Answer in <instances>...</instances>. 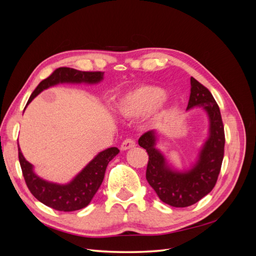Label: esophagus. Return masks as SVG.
I'll return each mask as SVG.
<instances>
[{
  "instance_id": "obj_1",
  "label": "esophagus",
  "mask_w": 256,
  "mask_h": 256,
  "mask_svg": "<svg viewBox=\"0 0 256 256\" xmlns=\"http://www.w3.org/2000/svg\"><path fill=\"white\" fill-rule=\"evenodd\" d=\"M136 146V142L132 140V138H126V140H124L122 145H120V150H126L129 148H132V147Z\"/></svg>"
}]
</instances>
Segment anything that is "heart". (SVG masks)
<instances>
[{"instance_id":"obj_1","label":"heart","mask_w":256,"mask_h":256,"mask_svg":"<svg viewBox=\"0 0 256 256\" xmlns=\"http://www.w3.org/2000/svg\"><path fill=\"white\" fill-rule=\"evenodd\" d=\"M164 90L154 85H141L129 90L118 102V109L127 118H138L148 112L158 113L164 102Z\"/></svg>"}]
</instances>
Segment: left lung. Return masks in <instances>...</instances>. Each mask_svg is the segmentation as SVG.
<instances>
[{
  "label": "left lung",
  "mask_w": 256,
  "mask_h": 256,
  "mask_svg": "<svg viewBox=\"0 0 256 256\" xmlns=\"http://www.w3.org/2000/svg\"><path fill=\"white\" fill-rule=\"evenodd\" d=\"M191 92L187 110L200 106L210 122L209 138L205 142L196 166L188 172H176L154 145V131H147L138 138V145L146 150L148 164L146 180L162 202L173 207H188L207 196L216 186L224 156V126L218 104L212 92L194 78H191Z\"/></svg>",
  "instance_id": "1"
}]
</instances>
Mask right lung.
Instances as JSON below:
<instances>
[{
	"instance_id": "add662e5",
	"label": "right lung",
	"mask_w": 256,
	"mask_h": 256,
	"mask_svg": "<svg viewBox=\"0 0 256 256\" xmlns=\"http://www.w3.org/2000/svg\"><path fill=\"white\" fill-rule=\"evenodd\" d=\"M102 72H81L69 67L56 69L47 79L42 80L30 95L28 104L44 90L58 83H98L102 80ZM120 150L110 147L92 159L74 180L67 184L46 182L36 176L32 164L28 162L18 147V156L22 175L30 193L46 206L58 212H74L86 207L102 184L108 164L118 154Z\"/></svg>"
}]
</instances>
